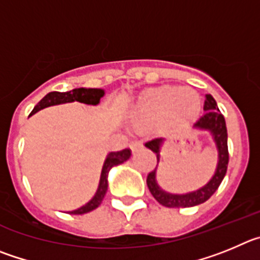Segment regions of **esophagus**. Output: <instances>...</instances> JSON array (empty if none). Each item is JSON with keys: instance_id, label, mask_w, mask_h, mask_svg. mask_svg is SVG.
<instances>
[{"instance_id": "1", "label": "esophagus", "mask_w": 260, "mask_h": 260, "mask_svg": "<svg viewBox=\"0 0 260 260\" xmlns=\"http://www.w3.org/2000/svg\"><path fill=\"white\" fill-rule=\"evenodd\" d=\"M129 147L132 149V151H137V150H140V149H141L142 144L140 141H137V140H135V141H131Z\"/></svg>"}]
</instances>
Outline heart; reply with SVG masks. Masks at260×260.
Segmentation results:
<instances>
[{
  "label": "heart",
  "instance_id": "1",
  "mask_svg": "<svg viewBox=\"0 0 260 260\" xmlns=\"http://www.w3.org/2000/svg\"><path fill=\"white\" fill-rule=\"evenodd\" d=\"M200 94L190 88L162 85L147 89L137 98L132 110L136 121L150 124L159 121L163 128H179L197 116Z\"/></svg>",
  "mask_w": 260,
  "mask_h": 260
}]
</instances>
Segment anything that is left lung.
I'll return each mask as SVG.
<instances>
[{"label": "left lung", "mask_w": 260, "mask_h": 260, "mask_svg": "<svg viewBox=\"0 0 260 260\" xmlns=\"http://www.w3.org/2000/svg\"><path fill=\"white\" fill-rule=\"evenodd\" d=\"M203 115L198 119L193 124L194 129L200 131H207L211 133L212 140L215 142L217 150V165L215 174L210 179L207 184L201 186L200 189L189 193L184 194H174L170 191L163 190L159 186L158 181H156V165L155 170L151 171L150 174L147 175L146 184L147 188L153 194V197L158 201L160 205L166 206V207H193V206L201 205V203L206 202L211 197L212 194L217 190L219 185L223 181L224 176L226 174V168H228L229 162V154H228V133H226V125L225 119L221 115L219 111L216 101L214 100L211 94H206L205 105H203ZM163 139H153L150 141L145 142V146L147 149H150L153 153L156 154V159L160 158V146H162Z\"/></svg>", "instance_id": "1"}]
</instances>
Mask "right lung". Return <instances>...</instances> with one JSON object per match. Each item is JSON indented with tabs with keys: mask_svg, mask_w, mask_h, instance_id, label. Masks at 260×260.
<instances>
[{
	"mask_svg": "<svg viewBox=\"0 0 260 260\" xmlns=\"http://www.w3.org/2000/svg\"><path fill=\"white\" fill-rule=\"evenodd\" d=\"M105 95L104 89H97V88H76V89H72L70 92H50L45 95V97L39 102V104L35 106V109L32 110V114H36L40 110L45 109L49 106H55V105L60 104H69V102H81V104L86 105H98L101 98ZM131 158V150L129 149H124V150L120 151H111V153L107 154L106 159H105V163L102 166L101 171V177H100V184H98V189L95 191L94 197L89 201L88 203H85L84 206H81L80 209L74 210V211H70V214L74 215H81L86 214V212H90L93 210H95L98 206L101 205L102 200L105 198V194L107 191V186H109V181H107V176H109L110 170L114 167V166L121 165L124 163L125 160Z\"/></svg>",
	"mask_w": 260,
	"mask_h": 260,
	"instance_id": "1",
	"label": "right lung"
}]
</instances>
